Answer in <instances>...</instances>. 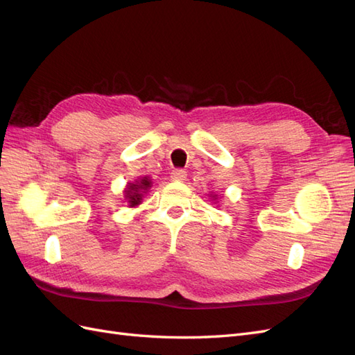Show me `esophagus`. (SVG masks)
Wrapping results in <instances>:
<instances>
[{
    "mask_svg": "<svg viewBox=\"0 0 355 355\" xmlns=\"http://www.w3.org/2000/svg\"><path fill=\"white\" fill-rule=\"evenodd\" d=\"M187 178V171L182 170V168H175L171 171V179L173 180H185Z\"/></svg>",
    "mask_w": 355,
    "mask_h": 355,
    "instance_id": "34e87169",
    "label": "esophagus"
}]
</instances>
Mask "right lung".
Instances as JSON below:
<instances>
[{"label": "right lung", "instance_id": "add662e5", "mask_svg": "<svg viewBox=\"0 0 355 355\" xmlns=\"http://www.w3.org/2000/svg\"><path fill=\"white\" fill-rule=\"evenodd\" d=\"M151 187V182H149L148 178L142 179L141 182H136V184H130L125 191V198L130 202V206H137L142 200V196L148 191V188Z\"/></svg>", "mask_w": 355, "mask_h": 355}]
</instances>
